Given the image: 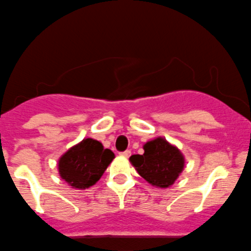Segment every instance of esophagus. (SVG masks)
Segmentation results:
<instances>
[{"label": "esophagus", "mask_w": 251, "mask_h": 251, "mask_svg": "<svg viewBox=\"0 0 251 251\" xmlns=\"http://www.w3.org/2000/svg\"><path fill=\"white\" fill-rule=\"evenodd\" d=\"M120 155L121 156H124V157H128L131 155V150H125V151H121L120 152Z\"/></svg>", "instance_id": "34e87169"}]
</instances>
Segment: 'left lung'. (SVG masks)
Segmentation results:
<instances>
[{
    "mask_svg": "<svg viewBox=\"0 0 251 251\" xmlns=\"http://www.w3.org/2000/svg\"><path fill=\"white\" fill-rule=\"evenodd\" d=\"M138 174L152 186L167 188L175 182L183 169L182 153L166 139L156 138L144 145L143 155L130 158Z\"/></svg>",
    "mask_w": 251,
    "mask_h": 251,
    "instance_id": "left-lung-1",
    "label": "left lung"
}]
</instances>
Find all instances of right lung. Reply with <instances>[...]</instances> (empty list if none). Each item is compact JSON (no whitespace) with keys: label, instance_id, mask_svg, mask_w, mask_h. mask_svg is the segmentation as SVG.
Returning <instances> with one entry per match:
<instances>
[{"label":"right lung","instance_id":"1","mask_svg":"<svg viewBox=\"0 0 251 251\" xmlns=\"http://www.w3.org/2000/svg\"><path fill=\"white\" fill-rule=\"evenodd\" d=\"M113 158V151L100 142L83 139L60 157L59 174L74 188H88L100 180Z\"/></svg>","mask_w":251,"mask_h":251}]
</instances>
